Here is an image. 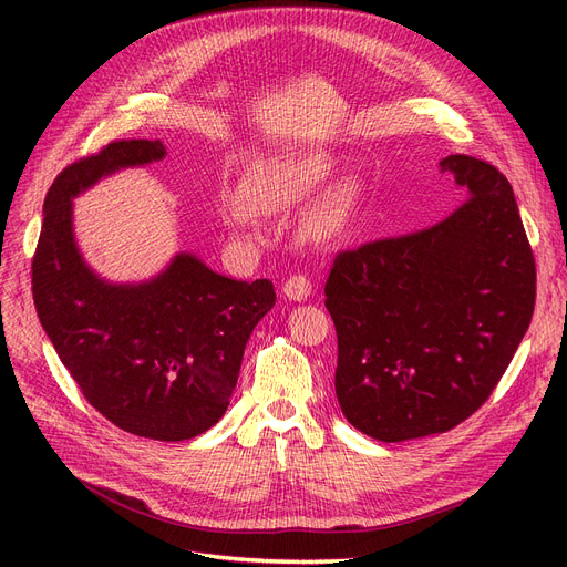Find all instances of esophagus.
<instances>
[{"mask_svg": "<svg viewBox=\"0 0 567 567\" xmlns=\"http://www.w3.org/2000/svg\"><path fill=\"white\" fill-rule=\"evenodd\" d=\"M282 293L291 301H306L308 296L312 293V282L306 274H293L285 280L282 285Z\"/></svg>", "mask_w": 567, "mask_h": 567, "instance_id": "34e87169", "label": "esophagus"}]
</instances>
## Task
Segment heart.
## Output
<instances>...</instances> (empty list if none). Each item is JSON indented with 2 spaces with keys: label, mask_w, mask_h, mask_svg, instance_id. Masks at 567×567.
<instances>
[{
  "label": "heart",
  "mask_w": 567,
  "mask_h": 567,
  "mask_svg": "<svg viewBox=\"0 0 567 567\" xmlns=\"http://www.w3.org/2000/svg\"><path fill=\"white\" fill-rule=\"evenodd\" d=\"M336 172V161L331 156L315 154L299 161H289L278 169L268 172L259 182L250 184L246 190L248 202L231 199L225 208V220L236 231H248L255 225V212L278 214L285 208L303 202L315 190H319ZM355 204V190L351 186H340L323 197L308 218V231L319 238H331L344 231Z\"/></svg>",
  "instance_id": "b5f03b06"
}]
</instances>
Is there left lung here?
Segmentation results:
<instances>
[{"instance_id": "left-lung-1", "label": "left lung", "mask_w": 567, "mask_h": 567, "mask_svg": "<svg viewBox=\"0 0 567 567\" xmlns=\"http://www.w3.org/2000/svg\"><path fill=\"white\" fill-rule=\"evenodd\" d=\"M439 167L462 206L430 229L338 252L323 287L340 409L385 443L449 432L478 411L535 306V259L508 178L464 154Z\"/></svg>"}]
</instances>
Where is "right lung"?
Returning a JSON list of instances; mask_svg holds the SVG:
<instances>
[{
	"mask_svg": "<svg viewBox=\"0 0 567 567\" xmlns=\"http://www.w3.org/2000/svg\"><path fill=\"white\" fill-rule=\"evenodd\" d=\"M161 140H118L59 172L43 204L32 293L80 393L110 423L156 441L193 439L229 406L246 342L276 306L271 280H231L182 252L161 276L112 285L73 236V197L122 167L161 161Z\"/></svg>",
	"mask_w": 567,
	"mask_h": 567,
	"instance_id": "add662e5",
	"label": "right lung"
}]
</instances>
